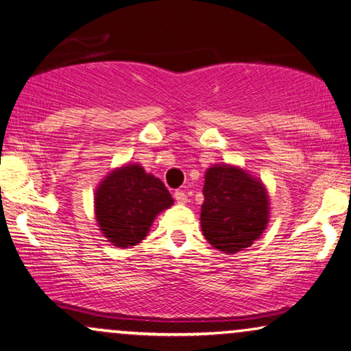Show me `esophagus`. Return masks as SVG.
Instances as JSON below:
<instances>
[{
    "label": "esophagus",
    "instance_id": "esophagus-1",
    "mask_svg": "<svg viewBox=\"0 0 351 351\" xmlns=\"http://www.w3.org/2000/svg\"><path fill=\"white\" fill-rule=\"evenodd\" d=\"M173 197H175V200L178 202V204H181V205L187 204V195H186L184 191H175Z\"/></svg>",
    "mask_w": 351,
    "mask_h": 351
}]
</instances>
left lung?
Instances as JSON below:
<instances>
[{"label": "left lung", "mask_w": 351, "mask_h": 351, "mask_svg": "<svg viewBox=\"0 0 351 351\" xmlns=\"http://www.w3.org/2000/svg\"><path fill=\"white\" fill-rule=\"evenodd\" d=\"M200 224L216 250L234 254L253 245L269 223V195L258 178L234 165L206 170Z\"/></svg>", "instance_id": "8db88e82"}]
</instances>
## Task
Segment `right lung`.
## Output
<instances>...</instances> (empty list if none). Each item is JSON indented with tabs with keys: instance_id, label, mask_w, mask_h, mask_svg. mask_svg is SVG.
Here are the masks:
<instances>
[{
	"instance_id": "obj_1",
	"label": "right lung",
	"mask_w": 351,
	"mask_h": 351,
	"mask_svg": "<svg viewBox=\"0 0 351 351\" xmlns=\"http://www.w3.org/2000/svg\"><path fill=\"white\" fill-rule=\"evenodd\" d=\"M173 205L159 178L138 164L112 170L95 191V218L103 237L119 248L145 239L160 211Z\"/></svg>"
}]
</instances>
